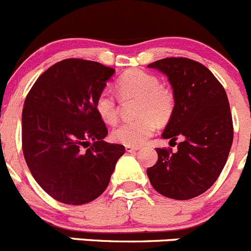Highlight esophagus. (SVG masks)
<instances>
[{
    "mask_svg": "<svg viewBox=\"0 0 251 251\" xmlns=\"http://www.w3.org/2000/svg\"><path fill=\"white\" fill-rule=\"evenodd\" d=\"M125 150L127 152H135V151H137V150H139V147H137V146H125Z\"/></svg>",
    "mask_w": 251,
    "mask_h": 251,
    "instance_id": "esophagus-1",
    "label": "esophagus"
}]
</instances>
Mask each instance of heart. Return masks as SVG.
I'll return each instance as SVG.
<instances>
[{
  "label": "heart",
  "mask_w": 251,
  "mask_h": 251,
  "mask_svg": "<svg viewBox=\"0 0 251 251\" xmlns=\"http://www.w3.org/2000/svg\"><path fill=\"white\" fill-rule=\"evenodd\" d=\"M116 90L121 99H137L139 119L126 121L115 128L111 137L125 146H140L153 135L157 123L166 124L176 107V97L167 86L160 85L156 75L141 69H130L116 81ZM95 111L105 124L116 123L118 102L109 90H102L95 99Z\"/></svg>",
  "instance_id": "b5f03b06"
}]
</instances>
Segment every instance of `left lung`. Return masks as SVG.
Instances as JSON below:
<instances>
[{
  "instance_id": "8db88e82",
  "label": "left lung",
  "mask_w": 251,
  "mask_h": 251,
  "mask_svg": "<svg viewBox=\"0 0 251 251\" xmlns=\"http://www.w3.org/2000/svg\"><path fill=\"white\" fill-rule=\"evenodd\" d=\"M147 67L168 76L176 97L162 137L175 145L181 139L177 152L156 149L158 160L147 176L162 196L191 200L214 184L228 160L234 135L228 97L213 73L196 60L172 57Z\"/></svg>"
}]
</instances>
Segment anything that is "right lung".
I'll use <instances>...</instances> for the list:
<instances>
[{"label":"right lung","mask_w":251,"mask_h":251,"mask_svg":"<svg viewBox=\"0 0 251 251\" xmlns=\"http://www.w3.org/2000/svg\"><path fill=\"white\" fill-rule=\"evenodd\" d=\"M114 73L69 58L48 68L25 98L23 156L37 183L58 202L79 205L98 198L125 153L123 145L104 141L106 125L94 106Z\"/></svg>","instance_id":"add662e5"}]
</instances>
